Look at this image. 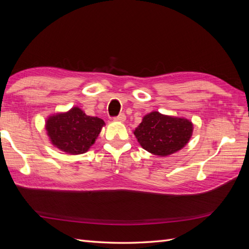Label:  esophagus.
<instances>
[{"instance_id": "1", "label": "esophagus", "mask_w": 249, "mask_h": 249, "mask_svg": "<svg viewBox=\"0 0 249 249\" xmlns=\"http://www.w3.org/2000/svg\"><path fill=\"white\" fill-rule=\"evenodd\" d=\"M115 120V122H119V123H124V120H125V115L124 114V113H122V114H119L118 116H116V117H114L113 118Z\"/></svg>"}]
</instances>
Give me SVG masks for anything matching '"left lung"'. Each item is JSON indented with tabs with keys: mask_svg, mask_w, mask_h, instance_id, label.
Here are the masks:
<instances>
[{
	"mask_svg": "<svg viewBox=\"0 0 249 249\" xmlns=\"http://www.w3.org/2000/svg\"><path fill=\"white\" fill-rule=\"evenodd\" d=\"M192 132L193 124L190 120L154 111L143 117L134 135L148 153L166 157L182 149L190 140Z\"/></svg>",
	"mask_w": 249,
	"mask_h": 249,
	"instance_id": "8db88e82",
	"label": "left lung"
}]
</instances>
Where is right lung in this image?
Returning <instances> with one entry per match:
<instances>
[{
	"label": "right lung",
	"instance_id": "1",
	"mask_svg": "<svg viewBox=\"0 0 249 249\" xmlns=\"http://www.w3.org/2000/svg\"><path fill=\"white\" fill-rule=\"evenodd\" d=\"M104 124L103 119L88 116L80 108L73 107L50 116L46 130L53 145L66 154L80 155L95 142Z\"/></svg>",
	"mask_w": 249,
	"mask_h": 249
}]
</instances>
